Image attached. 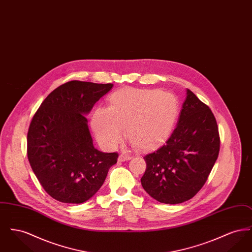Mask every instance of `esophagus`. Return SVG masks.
Here are the masks:
<instances>
[{
    "mask_svg": "<svg viewBox=\"0 0 252 252\" xmlns=\"http://www.w3.org/2000/svg\"><path fill=\"white\" fill-rule=\"evenodd\" d=\"M130 158H131V156H129V155L121 154L120 156H119V158H118V160H119V161H126V160H128V159H130Z\"/></svg>",
    "mask_w": 252,
    "mask_h": 252,
    "instance_id": "34e87169",
    "label": "esophagus"
}]
</instances>
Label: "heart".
<instances>
[{
	"mask_svg": "<svg viewBox=\"0 0 252 252\" xmlns=\"http://www.w3.org/2000/svg\"><path fill=\"white\" fill-rule=\"evenodd\" d=\"M179 114V101L159 90L125 88L110 96L109 108L94 111L92 126L98 141L115 148L124 137L138 149H149L161 143L172 130Z\"/></svg>",
	"mask_w": 252,
	"mask_h": 252,
	"instance_id": "obj_1",
	"label": "heart"
}]
</instances>
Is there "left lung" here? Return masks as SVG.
<instances>
[{
    "mask_svg": "<svg viewBox=\"0 0 252 252\" xmlns=\"http://www.w3.org/2000/svg\"><path fill=\"white\" fill-rule=\"evenodd\" d=\"M220 137L211 108L187 90L179 123L161 147L144 157L145 192L160 203L179 204L203 187L216 163Z\"/></svg>",
    "mask_w": 252,
    "mask_h": 252,
    "instance_id": "left-lung-1",
    "label": "left lung"
}]
</instances>
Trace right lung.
<instances>
[{
  "mask_svg": "<svg viewBox=\"0 0 252 252\" xmlns=\"http://www.w3.org/2000/svg\"><path fill=\"white\" fill-rule=\"evenodd\" d=\"M113 84L72 80L54 90L36 110L27 133V157L45 192L63 203L95 194L118 153L97 150L87 115Z\"/></svg>",
  "mask_w": 252,
  "mask_h": 252,
  "instance_id": "add662e5",
  "label": "right lung"
}]
</instances>
